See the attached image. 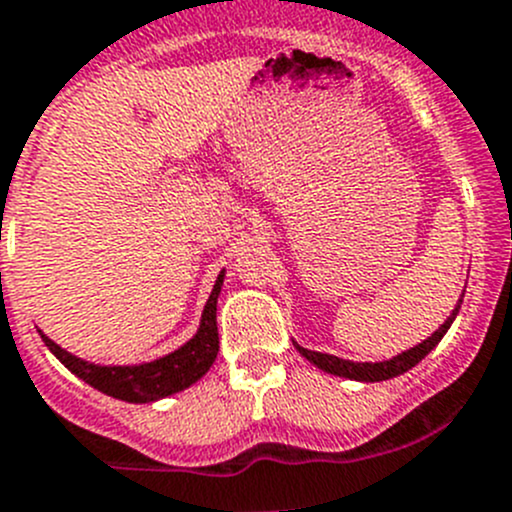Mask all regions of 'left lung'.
Here are the masks:
<instances>
[{"mask_svg":"<svg viewBox=\"0 0 512 512\" xmlns=\"http://www.w3.org/2000/svg\"><path fill=\"white\" fill-rule=\"evenodd\" d=\"M460 301H457V306L452 309V314L447 316L445 324H440V329H437L432 337H427L425 342H420L417 347L407 349V352L397 354V357L387 359V362H374V364L372 362H349V359H339V357H334V354L311 352V349L299 347V344H294V347L299 349L301 357H306L311 364H316V367L324 369V372H329V374H337V377H344V379H357V382H384V379H392V377H399V374L410 372L415 364H420L422 359H425L427 354H430L432 349L440 344V339L445 337L447 329H450V324L455 321L457 311H460Z\"/></svg>","mask_w":512,"mask_h":512,"instance_id":"1","label":"left lung"}]
</instances>
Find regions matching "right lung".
<instances>
[{
    "mask_svg": "<svg viewBox=\"0 0 512 512\" xmlns=\"http://www.w3.org/2000/svg\"><path fill=\"white\" fill-rule=\"evenodd\" d=\"M223 286V271L218 274L216 284H213L211 296L203 309L201 326H198L196 337L188 339L183 347L175 352L165 354V357L153 359V362L143 364H92L85 359L75 357V354L65 352L60 344L52 342L47 334H42V342L50 347V352L70 369L72 374L87 382L90 387L100 389V392L110 394L123 402H135V405H145V402H155V399L170 397V394L180 392V389L196 384L203 374L211 369L218 354V326H216V304L218 294Z\"/></svg>",
    "mask_w": 512,
    "mask_h": 512,
    "instance_id": "add662e5",
    "label": "right lung"
}]
</instances>
